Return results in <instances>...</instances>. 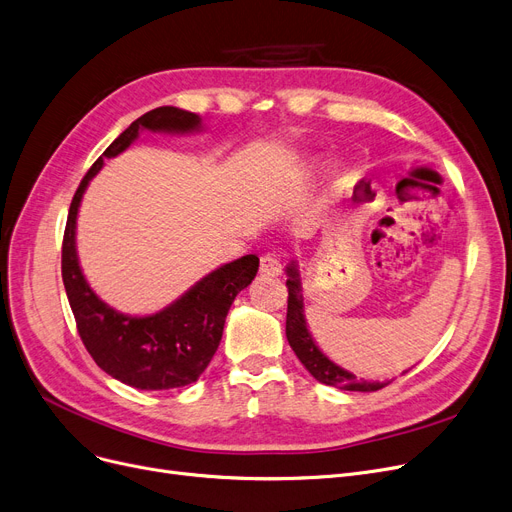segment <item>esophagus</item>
I'll list each match as a JSON object with an SVG mask.
<instances>
[{
    "mask_svg": "<svg viewBox=\"0 0 512 512\" xmlns=\"http://www.w3.org/2000/svg\"><path fill=\"white\" fill-rule=\"evenodd\" d=\"M259 272L263 276H280L282 274V263L274 253H265L259 261Z\"/></svg>",
    "mask_w": 512,
    "mask_h": 512,
    "instance_id": "34e87169",
    "label": "esophagus"
}]
</instances>
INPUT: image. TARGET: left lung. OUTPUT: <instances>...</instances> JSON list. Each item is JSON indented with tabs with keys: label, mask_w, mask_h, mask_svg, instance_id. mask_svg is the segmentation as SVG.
Instances as JSON below:
<instances>
[{
	"label": "left lung",
	"mask_w": 512,
	"mask_h": 512,
	"mask_svg": "<svg viewBox=\"0 0 512 512\" xmlns=\"http://www.w3.org/2000/svg\"><path fill=\"white\" fill-rule=\"evenodd\" d=\"M288 280V307H286V339L288 345L293 347L295 355L301 360V364L309 370V374L314 376L316 381L324 385L339 387L345 391H379L387 383H368V381H358V376L343 370L335 362H330L326 355L318 349V345L311 339L305 316H303V295H301V280L295 261L286 268Z\"/></svg>",
	"instance_id": "obj_1"
}]
</instances>
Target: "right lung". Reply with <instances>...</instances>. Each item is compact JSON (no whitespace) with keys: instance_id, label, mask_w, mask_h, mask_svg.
<instances>
[{"instance_id":"right-lung-1","label":"right lung","mask_w":512,"mask_h":512,"mask_svg":"<svg viewBox=\"0 0 512 512\" xmlns=\"http://www.w3.org/2000/svg\"><path fill=\"white\" fill-rule=\"evenodd\" d=\"M201 127V117L175 106H161L133 121L110 144L81 180L66 217L62 238V282L69 297L79 337L94 362L113 379L144 391H163L194 383L215 355L226 316L236 295L259 270L257 255H244L221 265L159 314L131 318L108 307L83 278L75 228L81 196L104 159H113L138 138V133H186Z\"/></svg>"}]
</instances>
